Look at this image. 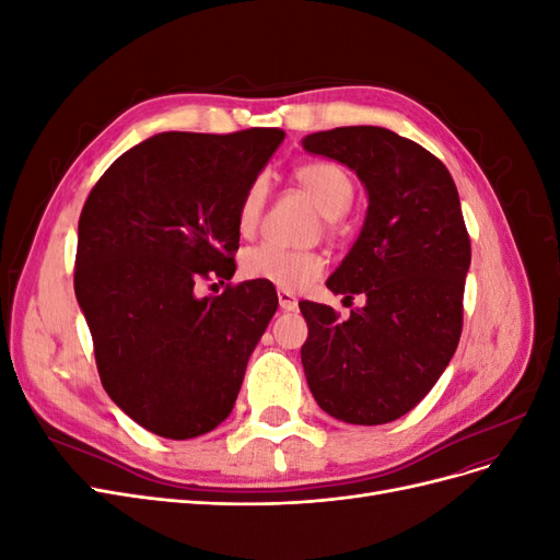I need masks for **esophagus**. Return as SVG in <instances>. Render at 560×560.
Segmentation results:
<instances>
[{
    "label": "esophagus",
    "mask_w": 560,
    "mask_h": 560,
    "mask_svg": "<svg viewBox=\"0 0 560 560\" xmlns=\"http://www.w3.org/2000/svg\"><path fill=\"white\" fill-rule=\"evenodd\" d=\"M278 301H280V308L282 311H296L299 308V301L292 292H278Z\"/></svg>",
    "instance_id": "obj_1"
}]
</instances>
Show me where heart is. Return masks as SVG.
Wrapping results in <instances>:
<instances>
[{"mask_svg":"<svg viewBox=\"0 0 560 560\" xmlns=\"http://www.w3.org/2000/svg\"><path fill=\"white\" fill-rule=\"evenodd\" d=\"M294 179L315 208L327 219L343 217L354 198L350 175L334 161H308L294 171ZM266 177L252 179L238 206V229L252 233L257 229L266 206ZM243 273L249 280H261L284 292H301L325 273V257L308 249H287L273 243H264L243 254Z\"/></svg>","mask_w":560,"mask_h":560,"instance_id":"b5f03b06","label":"heart"}]
</instances>
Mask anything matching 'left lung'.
<instances>
[{
  "mask_svg": "<svg viewBox=\"0 0 560 560\" xmlns=\"http://www.w3.org/2000/svg\"><path fill=\"white\" fill-rule=\"evenodd\" d=\"M301 144L348 165L369 194L360 238L327 280L366 303L346 322L325 303H299L303 371L322 411L383 425L422 401L460 341L471 261L460 198L442 161L387 128L322 130Z\"/></svg>",
  "mask_w": 560,
  "mask_h": 560,
  "instance_id": "1",
  "label": "left lung"
}]
</instances>
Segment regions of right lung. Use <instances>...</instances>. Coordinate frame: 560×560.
Segmentation results:
<instances>
[{
	"label": "right lung",
	"mask_w": 560,
	"mask_h": 560,
	"mask_svg": "<svg viewBox=\"0 0 560 560\" xmlns=\"http://www.w3.org/2000/svg\"><path fill=\"white\" fill-rule=\"evenodd\" d=\"M280 128L161 132L118 156L79 217L74 292L100 381L118 409L165 439L226 420L252 350L278 308L261 280H231L238 206L282 142Z\"/></svg>",
	"instance_id": "1"
}]
</instances>
